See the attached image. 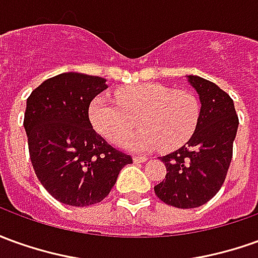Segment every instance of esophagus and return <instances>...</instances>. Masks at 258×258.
Segmentation results:
<instances>
[{
    "label": "esophagus",
    "mask_w": 258,
    "mask_h": 258,
    "mask_svg": "<svg viewBox=\"0 0 258 258\" xmlns=\"http://www.w3.org/2000/svg\"><path fill=\"white\" fill-rule=\"evenodd\" d=\"M133 161L135 163H145L147 161L146 156H133Z\"/></svg>",
    "instance_id": "obj_1"
}]
</instances>
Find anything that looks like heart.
<instances>
[{"mask_svg": "<svg viewBox=\"0 0 258 258\" xmlns=\"http://www.w3.org/2000/svg\"><path fill=\"white\" fill-rule=\"evenodd\" d=\"M115 98L92 99L90 122L106 140L119 143L131 135L136 118L142 131L123 145L132 150L175 149L189 139L200 118V102L186 90L145 83L120 88Z\"/></svg>", "mask_w": 258, "mask_h": 258, "instance_id": "obj_1", "label": "heart"}]
</instances>
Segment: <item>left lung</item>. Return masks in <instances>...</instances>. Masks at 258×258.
<instances>
[{
	"mask_svg": "<svg viewBox=\"0 0 258 258\" xmlns=\"http://www.w3.org/2000/svg\"><path fill=\"white\" fill-rule=\"evenodd\" d=\"M186 78L200 97L198 123L184 146L160 157L167 174L154 186L164 204L181 209L201 207L221 189L239 126L233 99L226 92L198 76Z\"/></svg>",
	"mask_w": 258,
	"mask_h": 258,
	"instance_id": "1",
	"label": "left lung"
}]
</instances>
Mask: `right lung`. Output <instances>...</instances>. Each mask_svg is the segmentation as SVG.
Listing matches in <instances>:
<instances>
[{"label": "right lung", "mask_w": 258, "mask_h": 258, "mask_svg": "<svg viewBox=\"0 0 258 258\" xmlns=\"http://www.w3.org/2000/svg\"><path fill=\"white\" fill-rule=\"evenodd\" d=\"M106 88L105 78L63 73L43 81L26 101L24 126L33 170L44 189L66 205L101 202L132 163L88 118L91 101Z\"/></svg>", "instance_id": "1"}]
</instances>
